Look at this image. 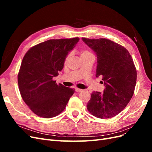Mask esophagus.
Listing matches in <instances>:
<instances>
[{
    "mask_svg": "<svg viewBox=\"0 0 152 152\" xmlns=\"http://www.w3.org/2000/svg\"><path fill=\"white\" fill-rule=\"evenodd\" d=\"M82 89H79V88H75V91L77 92V93H80V92H82Z\"/></svg>",
    "mask_w": 152,
    "mask_h": 152,
    "instance_id": "obj_1",
    "label": "esophagus"
}]
</instances>
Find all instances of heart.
Returning a JSON list of instances; mask_svg holds the SVG:
<instances>
[{"label":"heart","instance_id":"heart-1","mask_svg":"<svg viewBox=\"0 0 152 152\" xmlns=\"http://www.w3.org/2000/svg\"><path fill=\"white\" fill-rule=\"evenodd\" d=\"M93 54H92L89 50H81V51L80 52V58L82 57H85V56H89V55H91ZM68 58H69V56H68L66 58V61H67L68 59Z\"/></svg>","mask_w":152,"mask_h":152}]
</instances>
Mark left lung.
<instances>
[{"label": "left lung", "instance_id": "8db88e82", "mask_svg": "<svg viewBox=\"0 0 152 152\" xmlns=\"http://www.w3.org/2000/svg\"><path fill=\"white\" fill-rule=\"evenodd\" d=\"M82 40L97 56L96 77H102L103 93L93 92L87 108L93 116L110 118L126 108L132 97L137 73L133 59L121 45L107 39Z\"/></svg>", "mask_w": 152, "mask_h": 152}]
</instances>
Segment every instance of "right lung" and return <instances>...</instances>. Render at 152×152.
<instances>
[{
  "instance_id": "add662e5",
  "label": "right lung",
  "mask_w": 152,
  "mask_h": 152,
  "mask_svg": "<svg viewBox=\"0 0 152 152\" xmlns=\"http://www.w3.org/2000/svg\"><path fill=\"white\" fill-rule=\"evenodd\" d=\"M79 40V37L48 40L30 48L23 58L18 86L23 99L37 115H58L74 93V89L58 85L53 79L62 70L67 55Z\"/></svg>"
}]
</instances>
